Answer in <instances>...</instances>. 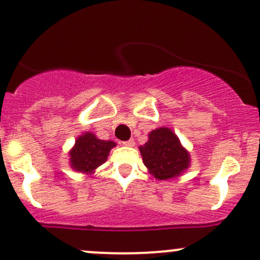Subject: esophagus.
<instances>
[{"mask_svg":"<svg viewBox=\"0 0 260 260\" xmlns=\"http://www.w3.org/2000/svg\"><path fill=\"white\" fill-rule=\"evenodd\" d=\"M123 145L128 146V147H133V146L136 145V142H135V140H132V138H131V140H128V141H125V142H123Z\"/></svg>","mask_w":260,"mask_h":260,"instance_id":"34e87169","label":"esophagus"}]
</instances>
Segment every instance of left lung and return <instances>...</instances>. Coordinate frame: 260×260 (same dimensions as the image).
I'll return each mask as SVG.
<instances>
[{
    "instance_id": "obj_1",
    "label": "left lung",
    "mask_w": 260,
    "mask_h": 260,
    "mask_svg": "<svg viewBox=\"0 0 260 260\" xmlns=\"http://www.w3.org/2000/svg\"><path fill=\"white\" fill-rule=\"evenodd\" d=\"M140 152L149 174L161 181L179 177L191 165L190 152L167 127L149 132L148 141L140 146Z\"/></svg>"
}]
</instances>
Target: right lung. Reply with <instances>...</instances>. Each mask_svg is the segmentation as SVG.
Returning <instances> with one entry per match:
<instances>
[{
  "mask_svg": "<svg viewBox=\"0 0 260 260\" xmlns=\"http://www.w3.org/2000/svg\"><path fill=\"white\" fill-rule=\"evenodd\" d=\"M115 146L113 141L99 140L94 133L84 132L75 140V145L69 151L70 167L81 174H94L107 161L109 152Z\"/></svg>",
  "mask_w": 260,
  "mask_h": 260,
  "instance_id": "obj_1",
  "label": "right lung"
}]
</instances>
